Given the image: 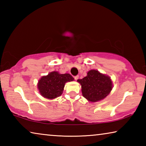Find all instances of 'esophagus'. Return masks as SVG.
<instances>
[{
  "mask_svg": "<svg viewBox=\"0 0 146 146\" xmlns=\"http://www.w3.org/2000/svg\"><path fill=\"white\" fill-rule=\"evenodd\" d=\"M78 77H79V76L77 75V76H74V78H75V80H78Z\"/></svg>",
  "mask_w": 146,
  "mask_h": 146,
  "instance_id": "34e87169",
  "label": "esophagus"
}]
</instances>
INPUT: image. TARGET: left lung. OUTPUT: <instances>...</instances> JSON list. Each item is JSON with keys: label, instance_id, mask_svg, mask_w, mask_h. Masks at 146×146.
I'll list each match as a JSON object with an SVG mask.
<instances>
[{"label": "left lung", "instance_id": "left-lung-1", "mask_svg": "<svg viewBox=\"0 0 146 146\" xmlns=\"http://www.w3.org/2000/svg\"><path fill=\"white\" fill-rule=\"evenodd\" d=\"M83 97L89 102H96L104 99L110 94L113 88L111 79L95 70L88 71L87 76L78 79Z\"/></svg>", "mask_w": 146, "mask_h": 146}]
</instances>
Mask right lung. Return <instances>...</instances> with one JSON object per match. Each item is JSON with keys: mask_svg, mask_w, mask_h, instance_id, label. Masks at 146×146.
<instances>
[{"mask_svg": "<svg viewBox=\"0 0 146 146\" xmlns=\"http://www.w3.org/2000/svg\"><path fill=\"white\" fill-rule=\"evenodd\" d=\"M73 80L70 74H60L57 71H53L42 76L37 84L38 90L43 97L54 99L62 94L65 84Z\"/></svg>", "mask_w": 146, "mask_h": 146, "instance_id": "right-lung-1", "label": "right lung"}]
</instances>
